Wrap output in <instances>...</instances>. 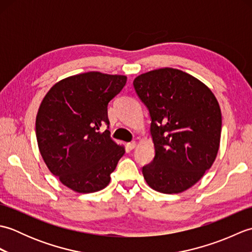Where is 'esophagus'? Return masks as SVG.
I'll use <instances>...</instances> for the list:
<instances>
[{
	"label": "esophagus",
	"instance_id": "esophagus-1",
	"mask_svg": "<svg viewBox=\"0 0 252 252\" xmlns=\"http://www.w3.org/2000/svg\"><path fill=\"white\" fill-rule=\"evenodd\" d=\"M136 146V143L135 142H130L126 144V147L127 149H130V151H132V149H134V147Z\"/></svg>",
	"mask_w": 252,
	"mask_h": 252
}]
</instances>
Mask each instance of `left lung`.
<instances>
[{
	"label": "left lung",
	"mask_w": 252,
	"mask_h": 252,
	"mask_svg": "<svg viewBox=\"0 0 252 252\" xmlns=\"http://www.w3.org/2000/svg\"><path fill=\"white\" fill-rule=\"evenodd\" d=\"M135 92L148 109L155 147L142 172L163 194H178L199 181L216 160L222 115L216 96L190 74L173 68L134 79Z\"/></svg>",
	"instance_id": "obj_1"
}]
</instances>
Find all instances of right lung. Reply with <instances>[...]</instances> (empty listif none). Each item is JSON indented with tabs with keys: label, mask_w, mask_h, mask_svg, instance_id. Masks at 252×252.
<instances>
[{
	"label": "right lung",
	"mask_w": 252,
	"mask_h": 252,
	"mask_svg": "<svg viewBox=\"0 0 252 252\" xmlns=\"http://www.w3.org/2000/svg\"><path fill=\"white\" fill-rule=\"evenodd\" d=\"M126 77L87 72L56 83L37 111L35 135L44 162L63 185L94 192L110 182L125 148L110 138L108 103Z\"/></svg>",
	"instance_id": "right-lung-1"
}]
</instances>
